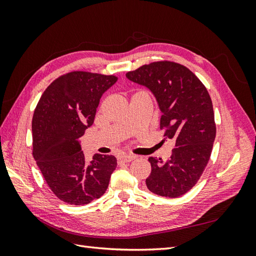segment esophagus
<instances>
[{
    "label": "esophagus",
    "instance_id": "1",
    "mask_svg": "<svg viewBox=\"0 0 256 256\" xmlns=\"http://www.w3.org/2000/svg\"><path fill=\"white\" fill-rule=\"evenodd\" d=\"M134 157L131 156V154H120V156L118 158V161L120 164H127V162H130L131 160H134Z\"/></svg>",
    "mask_w": 256,
    "mask_h": 256
}]
</instances>
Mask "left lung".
<instances>
[{
	"instance_id": "left-lung-1",
	"label": "left lung",
	"mask_w": 256,
	"mask_h": 256,
	"mask_svg": "<svg viewBox=\"0 0 256 256\" xmlns=\"http://www.w3.org/2000/svg\"><path fill=\"white\" fill-rule=\"evenodd\" d=\"M126 76L152 92L161 111L160 129L175 141L168 161L148 158L147 188L161 196H180L194 187L210 158L216 138L210 96L190 69L174 62H154Z\"/></svg>"
}]
</instances>
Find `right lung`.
I'll return each mask as SVG.
<instances>
[{
	"label": "right lung",
	"mask_w": 256,
	"mask_h": 256,
	"mask_svg": "<svg viewBox=\"0 0 256 256\" xmlns=\"http://www.w3.org/2000/svg\"><path fill=\"white\" fill-rule=\"evenodd\" d=\"M118 76L72 72L46 88L32 120L33 157L52 192L70 205L102 196L118 166L114 156L95 154L86 161L80 138L94 122L104 92Z\"/></svg>",
	"instance_id": "add662e5"
}]
</instances>
